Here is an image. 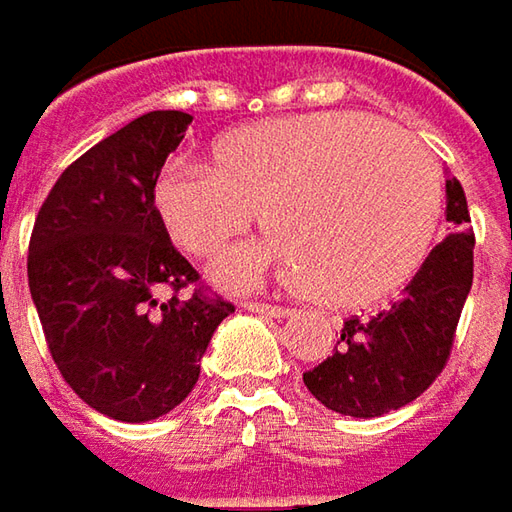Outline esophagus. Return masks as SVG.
<instances>
[{"label":"esophagus","mask_w":512,"mask_h":512,"mask_svg":"<svg viewBox=\"0 0 512 512\" xmlns=\"http://www.w3.org/2000/svg\"><path fill=\"white\" fill-rule=\"evenodd\" d=\"M245 310L250 313H259V316H267V319H285L290 316V310L282 305H265V302H247Z\"/></svg>","instance_id":"esophagus-1"}]
</instances>
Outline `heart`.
Instances as JSON below:
<instances>
[{"label":"heart","instance_id":"heart-1","mask_svg":"<svg viewBox=\"0 0 512 512\" xmlns=\"http://www.w3.org/2000/svg\"><path fill=\"white\" fill-rule=\"evenodd\" d=\"M153 207L185 253L210 262L256 222L262 245L216 270L227 290L270 279L333 307L393 296L424 265L442 216V179L427 150L356 110L250 122L210 145V168L173 162Z\"/></svg>","mask_w":512,"mask_h":512}]
</instances>
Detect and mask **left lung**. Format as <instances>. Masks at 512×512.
Returning a JSON list of instances; mask_svg holds the SVG:
<instances>
[{"label":"left lung","instance_id":"obj_1","mask_svg":"<svg viewBox=\"0 0 512 512\" xmlns=\"http://www.w3.org/2000/svg\"><path fill=\"white\" fill-rule=\"evenodd\" d=\"M450 233L430 250L402 299L370 319H347L342 342L305 373L327 410L373 419L419 399L447 364L453 333L473 285V230L459 179L447 176Z\"/></svg>","mask_w":512,"mask_h":512}]
</instances>
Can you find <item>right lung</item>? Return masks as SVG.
<instances>
[{
	"label": "right lung",
	"instance_id": "obj_1",
	"mask_svg": "<svg viewBox=\"0 0 512 512\" xmlns=\"http://www.w3.org/2000/svg\"><path fill=\"white\" fill-rule=\"evenodd\" d=\"M190 113L150 110L79 156L48 193L28 250L30 299L62 379L116 422L170 413L199 382L222 299L179 293L199 273L153 207Z\"/></svg>",
	"mask_w": 512,
	"mask_h": 512
}]
</instances>
